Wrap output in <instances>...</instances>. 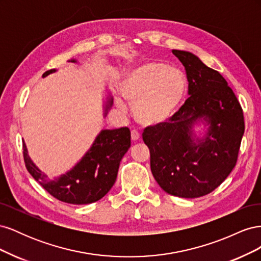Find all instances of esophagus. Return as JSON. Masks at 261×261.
<instances>
[{
    "label": "esophagus",
    "instance_id": "34e87169",
    "mask_svg": "<svg viewBox=\"0 0 261 261\" xmlns=\"http://www.w3.org/2000/svg\"><path fill=\"white\" fill-rule=\"evenodd\" d=\"M130 137H132V140H134V141H137V140H139V138H140V135H139V133L137 132V130H132L130 132Z\"/></svg>",
    "mask_w": 261,
    "mask_h": 261
}]
</instances>
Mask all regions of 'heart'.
I'll list each match as a JSON object with an SVG mask.
<instances>
[{
	"instance_id": "b5f03b06",
	"label": "heart",
	"mask_w": 261,
	"mask_h": 261,
	"mask_svg": "<svg viewBox=\"0 0 261 261\" xmlns=\"http://www.w3.org/2000/svg\"><path fill=\"white\" fill-rule=\"evenodd\" d=\"M185 75L161 62L150 61L129 69L121 78L118 92L133 105L135 121L145 127H155L174 115L187 94ZM123 109L121 99H116Z\"/></svg>"
}]
</instances>
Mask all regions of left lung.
<instances>
[{
    "mask_svg": "<svg viewBox=\"0 0 261 261\" xmlns=\"http://www.w3.org/2000/svg\"><path fill=\"white\" fill-rule=\"evenodd\" d=\"M172 53L185 67L189 98L170 123L146 128L143 139L163 191L197 198L215 191L234 169L245 129L243 110L219 72L192 52Z\"/></svg>",
    "mask_w": 261,
    "mask_h": 261,
    "instance_id": "obj_1",
    "label": "left lung"
}]
</instances>
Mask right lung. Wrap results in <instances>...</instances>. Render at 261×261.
I'll return each mask as SVG.
<instances>
[{
    "label": "right lung",
    "mask_w": 261,
    "mask_h": 261,
    "mask_svg": "<svg viewBox=\"0 0 261 261\" xmlns=\"http://www.w3.org/2000/svg\"><path fill=\"white\" fill-rule=\"evenodd\" d=\"M68 62L75 63L78 61L70 59ZM57 70L55 68L46 70L43 77ZM112 105L113 98L107 88L103 117L107 116ZM129 147L130 132L128 127L101 129L91 147L72 169L58 177L50 178L31 160L25 141H22L23 159L28 172L55 198L73 204H87L98 201L109 193L115 183L122 158Z\"/></svg>",
    "instance_id": "obj_1"
}]
</instances>
